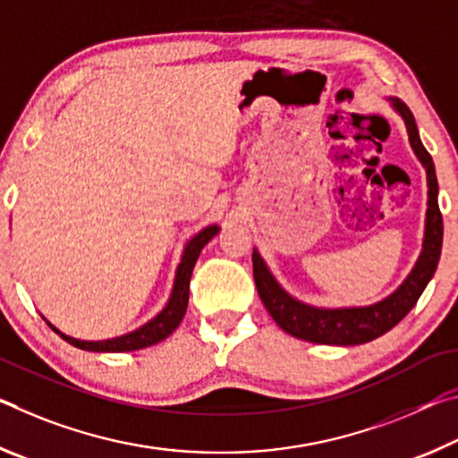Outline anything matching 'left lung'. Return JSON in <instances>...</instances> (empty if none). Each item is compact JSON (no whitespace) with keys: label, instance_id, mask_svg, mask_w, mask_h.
I'll list each match as a JSON object with an SVG mask.
<instances>
[{"label":"left lung","instance_id":"obj_1","mask_svg":"<svg viewBox=\"0 0 458 458\" xmlns=\"http://www.w3.org/2000/svg\"><path fill=\"white\" fill-rule=\"evenodd\" d=\"M389 101L406 123L410 146L426 170V182H428V202L426 205L428 208H426L422 251H420L408 278L379 302L367 306H343V309H322V306L300 302L294 296H290L269 272L259 251L253 250V278H256L261 302L272 314V318L278 322V327L296 339L317 344H361L377 339V336L392 331L414 309L418 298L422 296L424 288L428 286L434 272H437L442 250V215L438 208L437 170H434L432 156L422 146L416 119L408 105L394 99V97H389Z\"/></svg>","mask_w":458,"mask_h":458}]
</instances>
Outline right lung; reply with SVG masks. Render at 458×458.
Here are the masks:
<instances>
[{
	"label": "right lung",
	"instance_id": "1",
	"mask_svg": "<svg viewBox=\"0 0 458 458\" xmlns=\"http://www.w3.org/2000/svg\"><path fill=\"white\" fill-rule=\"evenodd\" d=\"M219 233V225H208V227L200 229L197 235L189 239V243L184 245L182 251V259L176 267V276H174V286H172V294L168 298V302L164 309L156 314L152 320H148L146 325H141L136 331L122 335V336H114V339H105V341H81L74 339V336H69L64 333H60L55 325H50L52 331H56L66 343H71L72 347L82 349V351H95V353H125V351H138V349H146L152 347V344L160 343L176 331V327L182 322L184 314H186V306H189V286H191V276L194 264L200 256V250L205 247L211 239Z\"/></svg>",
	"mask_w": 458,
	"mask_h": 458
}]
</instances>
